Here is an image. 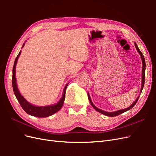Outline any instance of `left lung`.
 <instances>
[{"label": "left lung", "mask_w": 156, "mask_h": 156, "mask_svg": "<svg viewBox=\"0 0 156 156\" xmlns=\"http://www.w3.org/2000/svg\"><path fill=\"white\" fill-rule=\"evenodd\" d=\"M135 47H136V50H137V51L139 52V53L140 54V56H141V59H142V62H143V69H142V72H142V86H141V92H142L143 89V87H144V80H145V68H146L145 59H144V56H143V53H141V51L139 50V48L137 47V45H136V43H135ZM88 100H89L92 106L94 108V109L96 110L98 112L101 113V114L104 115H105V116H116L122 114V113H123V112H126V111H129V110H130L131 108H133V107L135 106V105L136 104V102H137V101H138V100H139V97L137 98V99H136V100L134 101V103H133V104H132V105H131L130 107H127V108H124V109H122V110L117 111H116V112H105V111H102V110L99 109L98 108H97L95 105H94L93 104V103L92 102V100H91L90 98V96H89V94H88Z\"/></svg>", "instance_id": "8db88e82"}]
</instances>
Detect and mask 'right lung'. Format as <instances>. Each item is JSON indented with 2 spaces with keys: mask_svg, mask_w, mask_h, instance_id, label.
Wrapping results in <instances>:
<instances>
[{
  "mask_svg": "<svg viewBox=\"0 0 156 156\" xmlns=\"http://www.w3.org/2000/svg\"><path fill=\"white\" fill-rule=\"evenodd\" d=\"M24 45L25 44L23 45V46H24ZM20 54H21V52H20V53L18 54L15 60V62H14V65L13 68V74H12V87H13L14 94H15L17 100H18L19 103H20L23 109L24 110L27 114H29L30 115L39 117V118H44V117H48V116L53 115L56 112H58L60 108H62L64 104V102L65 100V96H66V90L68 84H67L64 87L63 96L62 98L60 99L59 102L58 103H56V104L53 105L45 106V107H36L30 104V103L28 102L25 99L21 96V94H20V91H19V90L17 88V84H16V66L17 61L18 60V58L19 56H20Z\"/></svg>",
  "mask_w": 156,
  "mask_h": 156,
  "instance_id": "1",
  "label": "right lung"
}]
</instances>
